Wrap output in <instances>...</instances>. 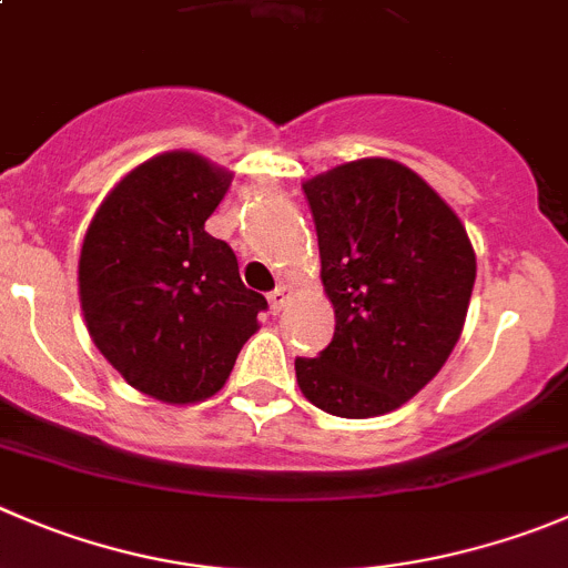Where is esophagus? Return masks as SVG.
<instances>
[{"label":"esophagus","instance_id":"obj_1","mask_svg":"<svg viewBox=\"0 0 568 568\" xmlns=\"http://www.w3.org/2000/svg\"><path fill=\"white\" fill-rule=\"evenodd\" d=\"M290 295H293V290H290L287 284H278V287H275L273 293L267 295L270 310H273V312H281V310H284V304H287V301H290Z\"/></svg>","mask_w":568,"mask_h":568}]
</instances>
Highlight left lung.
I'll use <instances>...</instances> for the list:
<instances>
[{"instance_id": "1", "label": "left lung", "mask_w": 568, "mask_h": 568, "mask_svg": "<svg viewBox=\"0 0 568 568\" xmlns=\"http://www.w3.org/2000/svg\"><path fill=\"white\" fill-rule=\"evenodd\" d=\"M334 337L295 359L306 402L376 418L424 390L466 323L477 256L466 225L418 172L359 159L304 181Z\"/></svg>"}]
</instances>
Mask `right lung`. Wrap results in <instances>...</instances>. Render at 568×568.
<instances>
[{
  "label": "right lung",
  "mask_w": 568,
  "mask_h": 568,
  "mask_svg": "<svg viewBox=\"0 0 568 568\" xmlns=\"http://www.w3.org/2000/svg\"><path fill=\"white\" fill-rule=\"evenodd\" d=\"M231 181L234 172L192 150L153 155L119 178L83 236L85 328L155 402L197 404L223 390L267 310L242 284L234 251L206 231Z\"/></svg>",
  "instance_id": "1"
}]
</instances>
